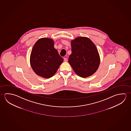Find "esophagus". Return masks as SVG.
Here are the masks:
<instances>
[{
	"instance_id": "obj_1",
	"label": "esophagus",
	"mask_w": 131,
	"mask_h": 131,
	"mask_svg": "<svg viewBox=\"0 0 131 131\" xmlns=\"http://www.w3.org/2000/svg\"><path fill=\"white\" fill-rule=\"evenodd\" d=\"M67 58H64V61L65 62H67Z\"/></svg>"
}]
</instances>
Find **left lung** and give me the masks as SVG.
Returning <instances> with one entry per match:
<instances>
[{
  "label": "left lung",
  "instance_id": "left-lung-1",
  "mask_svg": "<svg viewBox=\"0 0 131 131\" xmlns=\"http://www.w3.org/2000/svg\"><path fill=\"white\" fill-rule=\"evenodd\" d=\"M68 61L74 71L82 78L92 75L98 69L100 57L95 45L89 38L78 37L71 42Z\"/></svg>",
  "mask_w": 131,
  "mask_h": 131
}]
</instances>
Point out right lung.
I'll use <instances>...</instances> for the list:
<instances>
[{
  "instance_id": "add662e5",
  "label": "right lung",
  "mask_w": 131,
  "mask_h": 131,
  "mask_svg": "<svg viewBox=\"0 0 131 131\" xmlns=\"http://www.w3.org/2000/svg\"><path fill=\"white\" fill-rule=\"evenodd\" d=\"M63 59L54 48L53 40L49 38H40L33 47L30 56L32 69L36 74L49 78L57 71Z\"/></svg>"
}]
</instances>
